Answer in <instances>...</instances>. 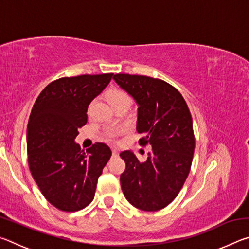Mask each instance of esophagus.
<instances>
[{"instance_id": "obj_1", "label": "esophagus", "mask_w": 249, "mask_h": 249, "mask_svg": "<svg viewBox=\"0 0 249 249\" xmlns=\"http://www.w3.org/2000/svg\"><path fill=\"white\" fill-rule=\"evenodd\" d=\"M112 154H113V156H117V155H119V150H117V149H113V150H112Z\"/></svg>"}]
</instances>
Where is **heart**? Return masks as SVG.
Returning a JSON list of instances; mask_svg holds the SVG:
<instances>
[{
	"mask_svg": "<svg viewBox=\"0 0 249 249\" xmlns=\"http://www.w3.org/2000/svg\"><path fill=\"white\" fill-rule=\"evenodd\" d=\"M107 98L112 107H114V105H117V104H123V103L129 105L130 103V96L126 93L125 91L121 89H111L107 93ZM116 134L117 133L113 130V132H109L107 134V136L108 138H112L114 137Z\"/></svg>",
	"mask_w": 249,
	"mask_h": 249,
	"instance_id": "b5f03b06",
	"label": "heart"
}]
</instances>
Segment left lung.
Wrapping results in <instances>:
<instances>
[{
	"instance_id": "1",
	"label": "left lung",
	"mask_w": 249,
	"mask_h": 249,
	"mask_svg": "<svg viewBox=\"0 0 249 249\" xmlns=\"http://www.w3.org/2000/svg\"><path fill=\"white\" fill-rule=\"evenodd\" d=\"M113 79L138 104L136 129L150 145L144 162L132 151H122L126 163L121 187L126 199L142 211L166 208L178 196L190 172L196 138L191 113L171 84L146 75L117 73Z\"/></svg>"
}]
</instances>
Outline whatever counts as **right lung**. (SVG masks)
I'll return each instance as SVG.
<instances>
[{"instance_id": "obj_1", "label": "right lung", "mask_w": 249, "mask_h": 249, "mask_svg": "<svg viewBox=\"0 0 249 249\" xmlns=\"http://www.w3.org/2000/svg\"><path fill=\"white\" fill-rule=\"evenodd\" d=\"M113 73L65 77L40 92L27 125L29 170L50 204L65 212L89 205L112 151L95 142L87 151L74 142L87 124L88 107L102 92Z\"/></svg>"}]
</instances>
